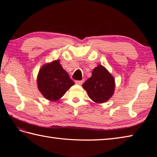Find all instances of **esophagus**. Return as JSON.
<instances>
[{"mask_svg": "<svg viewBox=\"0 0 157 157\" xmlns=\"http://www.w3.org/2000/svg\"><path fill=\"white\" fill-rule=\"evenodd\" d=\"M75 84H79V85H82L83 84V82H84V80H80V81H75Z\"/></svg>", "mask_w": 157, "mask_h": 157, "instance_id": "1", "label": "esophagus"}]
</instances>
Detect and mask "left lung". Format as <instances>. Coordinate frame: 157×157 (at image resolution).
<instances>
[{"label":"left lung","instance_id":"obj_1","mask_svg":"<svg viewBox=\"0 0 157 157\" xmlns=\"http://www.w3.org/2000/svg\"><path fill=\"white\" fill-rule=\"evenodd\" d=\"M89 98L98 104L112 97L115 88L114 77L104 66L99 65L93 69L92 76L82 85Z\"/></svg>","mask_w":157,"mask_h":157}]
</instances>
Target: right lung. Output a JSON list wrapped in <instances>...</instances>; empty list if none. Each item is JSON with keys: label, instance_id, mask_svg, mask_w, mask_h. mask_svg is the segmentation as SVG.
<instances>
[{"label": "right lung", "instance_id": "add662e5", "mask_svg": "<svg viewBox=\"0 0 157 157\" xmlns=\"http://www.w3.org/2000/svg\"><path fill=\"white\" fill-rule=\"evenodd\" d=\"M74 84L58 59L44 64L39 70L38 88L42 96L50 101H58Z\"/></svg>", "mask_w": 157, "mask_h": 157}]
</instances>
